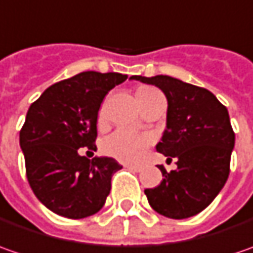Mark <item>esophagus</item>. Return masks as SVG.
<instances>
[{
  "label": "esophagus",
  "mask_w": 253,
  "mask_h": 253,
  "mask_svg": "<svg viewBox=\"0 0 253 253\" xmlns=\"http://www.w3.org/2000/svg\"><path fill=\"white\" fill-rule=\"evenodd\" d=\"M125 168H126V169L133 170V171H141L142 170L141 166H138V165H129V163H128V165H125Z\"/></svg>",
  "instance_id": "34e87169"
}]
</instances>
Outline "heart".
<instances>
[{
  "instance_id": "b5f03b06",
  "label": "heart",
  "mask_w": 253,
  "mask_h": 253,
  "mask_svg": "<svg viewBox=\"0 0 253 253\" xmlns=\"http://www.w3.org/2000/svg\"><path fill=\"white\" fill-rule=\"evenodd\" d=\"M156 94L161 92L149 85H141L136 88V98L139 102ZM149 142L151 141L146 135L133 133L126 129H118L104 139L102 151L118 161L132 163L141 159L142 153L148 148Z\"/></svg>"
}]
</instances>
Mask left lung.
<instances>
[{
  "label": "left lung",
  "mask_w": 253,
  "mask_h": 253,
  "mask_svg": "<svg viewBox=\"0 0 253 253\" xmlns=\"http://www.w3.org/2000/svg\"><path fill=\"white\" fill-rule=\"evenodd\" d=\"M132 80L159 87L168 98L166 129L156 151L176 159L177 169L166 171L163 180L145 194L156 212L173 219L193 217L218 196L229 174L235 133L228 110L209 90L170 76Z\"/></svg>",
  "instance_id": "8db88e82"
}]
</instances>
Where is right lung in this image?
I'll use <instances>...</instances> for the list:
<instances>
[{"label": "right lung", "mask_w": 253, "mask_h": 253, "mask_svg": "<svg viewBox=\"0 0 253 253\" xmlns=\"http://www.w3.org/2000/svg\"><path fill=\"white\" fill-rule=\"evenodd\" d=\"M126 74L83 72L46 88L31 104L19 145L26 177L38 200L54 214L80 219L98 212L122 166L112 158L82 156L97 151V117L104 97Z\"/></svg>", "instance_id": "right-lung-1"}]
</instances>
